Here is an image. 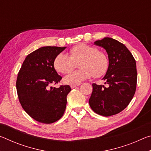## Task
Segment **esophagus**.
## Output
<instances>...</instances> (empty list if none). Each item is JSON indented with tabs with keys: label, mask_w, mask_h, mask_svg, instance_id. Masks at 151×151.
<instances>
[{
	"label": "esophagus",
	"mask_w": 151,
	"mask_h": 151,
	"mask_svg": "<svg viewBox=\"0 0 151 151\" xmlns=\"http://www.w3.org/2000/svg\"><path fill=\"white\" fill-rule=\"evenodd\" d=\"M79 86V85H71L70 87H71V88H76V86Z\"/></svg>",
	"instance_id": "34e87169"
}]
</instances>
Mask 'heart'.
Masks as SVG:
<instances>
[{
	"instance_id": "1",
	"label": "heart",
	"mask_w": 151,
	"mask_h": 151,
	"mask_svg": "<svg viewBox=\"0 0 151 151\" xmlns=\"http://www.w3.org/2000/svg\"><path fill=\"white\" fill-rule=\"evenodd\" d=\"M70 56L61 52L55 57L53 65L57 72L66 74L75 67L77 63L80 69L66 75L63 79L68 85H78L82 82L94 76L99 78L106 74L109 60L107 55L93 46L81 43L71 48Z\"/></svg>"
}]
</instances>
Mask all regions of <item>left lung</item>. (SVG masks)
Instances as JSON below:
<instances>
[{
    "label": "left lung",
    "instance_id": "1",
    "mask_svg": "<svg viewBox=\"0 0 151 151\" xmlns=\"http://www.w3.org/2000/svg\"><path fill=\"white\" fill-rule=\"evenodd\" d=\"M94 44L105 49L109 66L103 78L107 86L92 85L89 104L96 113L112 116L123 111L133 98L137 81L136 61L124 45L112 38L104 37Z\"/></svg>",
    "mask_w": 151,
    "mask_h": 151
}]
</instances>
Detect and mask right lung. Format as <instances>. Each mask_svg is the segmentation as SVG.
I'll use <instances>...</instances> for the list:
<instances>
[{
	"label": "right lung",
	"instance_id": "add662e5",
	"mask_svg": "<svg viewBox=\"0 0 151 151\" xmlns=\"http://www.w3.org/2000/svg\"><path fill=\"white\" fill-rule=\"evenodd\" d=\"M66 47H43L25 58L17 79L19 102L25 112L35 121L50 124L59 120L65 112L69 85L52 88L60 82L53 62Z\"/></svg>",
	"mask_w": 151,
	"mask_h": 151
}]
</instances>
